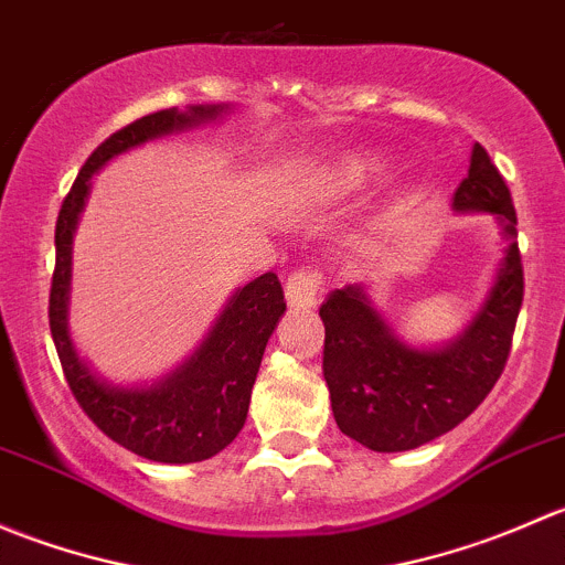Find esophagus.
Returning a JSON list of instances; mask_svg holds the SVG:
<instances>
[{
    "label": "esophagus",
    "mask_w": 565,
    "mask_h": 565,
    "mask_svg": "<svg viewBox=\"0 0 565 565\" xmlns=\"http://www.w3.org/2000/svg\"><path fill=\"white\" fill-rule=\"evenodd\" d=\"M319 289H322V273L317 267H303L287 278L284 295H287V303L292 309H311L319 298Z\"/></svg>",
    "instance_id": "esophagus-1"
}]
</instances>
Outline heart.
Segmentation results:
<instances>
[{"instance_id": "heart-1", "label": "heart", "mask_w": 565, "mask_h": 565, "mask_svg": "<svg viewBox=\"0 0 565 565\" xmlns=\"http://www.w3.org/2000/svg\"><path fill=\"white\" fill-rule=\"evenodd\" d=\"M374 169L372 161H366V158H358V161H347L344 169H341V177H344V182H358L363 180L369 172Z\"/></svg>"}]
</instances>
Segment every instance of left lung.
<instances>
[{"mask_svg":"<svg viewBox=\"0 0 565 565\" xmlns=\"http://www.w3.org/2000/svg\"><path fill=\"white\" fill-rule=\"evenodd\" d=\"M454 210L492 213L509 241L487 300L459 339L440 350L404 344L361 284L333 289L319 309L333 418L347 437L372 451H409L451 431L487 398L509 361L525 273L511 191L481 145L472 147Z\"/></svg>","mask_w":565,"mask_h":565,"instance_id":"8db88e82","label":"left lung"}]
</instances>
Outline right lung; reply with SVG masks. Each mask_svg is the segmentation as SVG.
Instances as JSON below:
<instances>
[{
    "mask_svg": "<svg viewBox=\"0 0 565 565\" xmlns=\"http://www.w3.org/2000/svg\"><path fill=\"white\" fill-rule=\"evenodd\" d=\"M230 106L163 108L111 134L78 172L56 218V265L51 278L49 324L62 372L78 407L95 426L139 457L163 465H188L224 451L243 429L256 372L278 317L287 311L276 273L254 278L232 295L199 350L150 388H117L89 369L67 330L73 232L89 193V177L119 152L158 136L188 130L221 117Z\"/></svg>",
    "mask_w": 565,
    "mask_h": 565,
    "instance_id": "obj_1",
    "label": "right lung"
}]
</instances>
